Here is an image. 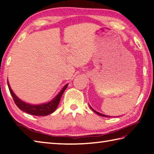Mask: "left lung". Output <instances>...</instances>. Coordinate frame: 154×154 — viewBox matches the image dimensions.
I'll use <instances>...</instances> for the list:
<instances>
[{
  "label": "left lung",
  "mask_w": 154,
  "mask_h": 154,
  "mask_svg": "<svg viewBox=\"0 0 154 154\" xmlns=\"http://www.w3.org/2000/svg\"><path fill=\"white\" fill-rule=\"evenodd\" d=\"M89 106L90 107V108L92 109V111L93 112H94L96 114H97L98 115H99V116H103V117H108V118H110V117H112V116H107V115H105V114H102V113H100V112H97V111H96L95 109H94L92 107H91L90 106V105L89 104Z\"/></svg>",
  "instance_id": "left-lung-1"
}]
</instances>
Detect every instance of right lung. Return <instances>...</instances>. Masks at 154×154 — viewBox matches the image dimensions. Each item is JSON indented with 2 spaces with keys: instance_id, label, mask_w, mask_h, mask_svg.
Returning <instances> with one entry per match:
<instances>
[{
  "instance_id": "obj_1",
  "label": "right lung",
  "mask_w": 154,
  "mask_h": 154,
  "mask_svg": "<svg viewBox=\"0 0 154 154\" xmlns=\"http://www.w3.org/2000/svg\"><path fill=\"white\" fill-rule=\"evenodd\" d=\"M7 83L9 90H10V92L11 94L12 98H13L14 103H16V105L18 106V108L21 109L22 111L26 112L28 114L31 115L37 116H45L49 115L54 112L56 109V108H57L59 104V102L60 101L61 97L68 85V84H66V85L62 88L60 92L58 94L51 100V101L44 103H40V104H31V103L25 102L23 101V100H21L19 98H18V97L16 96L15 94L13 92V91L12 90L8 81L7 82Z\"/></svg>"
}]
</instances>
